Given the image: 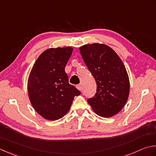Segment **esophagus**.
<instances>
[{"instance_id": "obj_1", "label": "esophagus", "mask_w": 156, "mask_h": 156, "mask_svg": "<svg viewBox=\"0 0 156 156\" xmlns=\"http://www.w3.org/2000/svg\"><path fill=\"white\" fill-rule=\"evenodd\" d=\"M76 87H77L79 91H81V90H82V85L81 84H79V85H77V86H76Z\"/></svg>"}]
</instances>
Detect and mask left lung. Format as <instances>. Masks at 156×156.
I'll list each match as a JSON object with an SVG mask.
<instances>
[{"instance_id":"1","label":"left lung","mask_w":156,"mask_h":156,"mask_svg":"<svg viewBox=\"0 0 156 156\" xmlns=\"http://www.w3.org/2000/svg\"><path fill=\"white\" fill-rule=\"evenodd\" d=\"M79 50L97 85V92L87 102L98 116L108 118L116 115L125 106L130 90L129 75L122 61L106 44H85Z\"/></svg>"}]
</instances>
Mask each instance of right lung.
Returning a JSON list of instances; mask_svg holds the SVG:
<instances>
[{
	"instance_id": "obj_1",
	"label": "right lung",
	"mask_w": 156,
	"mask_h": 156,
	"mask_svg": "<svg viewBox=\"0 0 156 156\" xmlns=\"http://www.w3.org/2000/svg\"><path fill=\"white\" fill-rule=\"evenodd\" d=\"M73 48H51L35 62L28 77L27 90L35 110L49 120L60 119L69 112L80 91L69 83L65 71Z\"/></svg>"
}]
</instances>
